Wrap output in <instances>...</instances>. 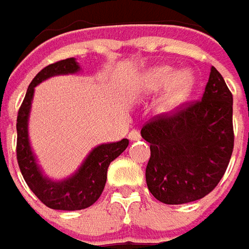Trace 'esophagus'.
<instances>
[{"instance_id":"1","label":"esophagus","mask_w":249,"mask_h":249,"mask_svg":"<svg viewBox=\"0 0 249 249\" xmlns=\"http://www.w3.org/2000/svg\"><path fill=\"white\" fill-rule=\"evenodd\" d=\"M128 139L130 141H139L141 139V133H139L138 130H131L130 133H128Z\"/></svg>"}]
</instances>
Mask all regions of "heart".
Here are the masks:
<instances>
[{
	"instance_id": "b5f03b06",
	"label": "heart",
	"mask_w": 249,
	"mask_h": 249,
	"mask_svg": "<svg viewBox=\"0 0 249 249\" xmlns=\"http://www.w3.org/2000/svg\"><path fill=\"white\" fill-rule=\"evenodd\" d=\"M166 87L162 95L160 107L161 110H172L181 105L195 87V76L192 71H179L176 73L172 67L160 65L154 67L139 79L138 91L144 95L154 93Z\"/></svg>"
}]
</instances>
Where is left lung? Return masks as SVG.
<instances>
[{"mask_svg": "<svg viewBox=\"0 0 249 249\" xmlns=\"http://www.w3.org/2000/svg\"><path fill=\"white\" fill-rule=\"evenodd\" d=\"M233 98L212 67L200 100L153 116L141 130L150 143L146 184L157 200L186 204L209 195L233 151Z\"/></svg>", "mask_w": 249, "mask_h": 249, "instance_id": "obj_1", "label": "left lung"}]
</instances>
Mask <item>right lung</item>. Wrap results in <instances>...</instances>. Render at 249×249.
Listing matches in <instances>:
<instances>
[{
	"label": "right lung",
	"mask_w": 249,
	"mask_h": 249,
	"mask_svg": "<svg viewBox=\"0 0 249 249\" xmlns=\"http://www.w3.org/2000/svg\"><path fill=\"white\" fill-rule=\"evenodd\" d=\"M79 70L80 67L73 57L47 65L29 84L17 115L16 153L21 174L37 198L44 205L57 211H80L92 205L105 189L107 169L110 163L128 146V139L100 144L88 154L80 169L64 181H51L41 174L28 139V116L35 87L51 76L75 73Z\"/></svg>",
	"instance_id": "add662e5"
}]
</instances>
